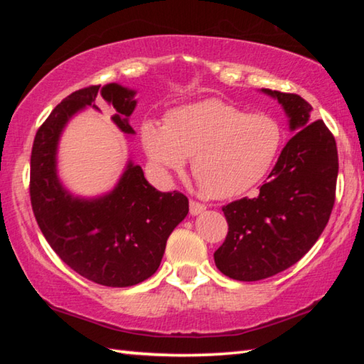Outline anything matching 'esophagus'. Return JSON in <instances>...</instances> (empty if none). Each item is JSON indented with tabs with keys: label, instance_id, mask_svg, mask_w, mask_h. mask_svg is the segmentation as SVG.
I'll return each mask as SVG.
<instances>
[{
	"label": "esophagus",
	"instance_id": "34e87169",
	"mask_svg": "<svg viewBox=\"0 0 364 364\" xmlns=\"http://www.w3.org/2000/svg\"><path fill=\"white\" fill-rule=\"evenodd\" d=\"M202 212H205V205L204 204H199V202H196V200H191L189 202V213L193 215V217H196V215H199Z\"/></svg>",
	"mask_w": 364,
	"mask_h": 364
}]
</instances>
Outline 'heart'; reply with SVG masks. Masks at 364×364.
I'll return each mask as SVG.
<instances>
[{
  "instance_id": "1",
  "label": "heart",
  "mask_w": 364,
  "mask_h": 364,
  "mask_svg": "<svg viewBox=\"0 0 364 364\" xmlns=\"http://www.w3.org/2000/svg\"><path fill=\"white\" fill-rule=\"evenodd\" d=\"M282 128L267 114H245L232 104L205 100L170 110L165 123L147 120L139 143L159 180H170L191 157V170L212 199L244 194L271 168Z\"/></svg>"
}]
</instances>
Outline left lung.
<instances>
[{"instance_id":"left-lung-1","label":"left lung","mask_w":364,"mask_h":364,"mask_svg":"<svg viewBox=\"0 0 364 364\" xmlns=\"http://www.w3.org/2000/svg\"><path fill=\"white\" fill-rule=\"evenodd\" d=\"M262 93L281 104L295 134L258 196L223 207L230 228L213 258L236 281L267 279L297 263L321 236L336 199L338 159L328 127L311 122L313 107L299 95Z\"/></svg>"}]
</instances>
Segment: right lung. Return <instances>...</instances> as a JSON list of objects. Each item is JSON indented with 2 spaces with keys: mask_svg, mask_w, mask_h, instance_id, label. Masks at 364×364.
Listing matches in <instances>:
<instances>
[{
  "mask_svg": "<svg viewBox=\"0 0 364 364\" xmlns=\"http://www.w3.org/2000/svg\"><path fill=\"white\" fill-rule=\"evenodd\" d=\"M101 96L114 109L112 122L128 138L136 90L119 83L78 90L58 104L36 132L30 159V199L43 236L60 260L80 276L107 287H130L156 273L171 231L186 218L188 197L160 193L143 168L127 160L107 193L85 197L59 178L58 154L67 123L86 107L100 112Z\"/></svg>",
  "mask_w": 364,
  "mask_h": 364,
  "instance_id": "1",
  "label": "right lung"
}]
</instances>
